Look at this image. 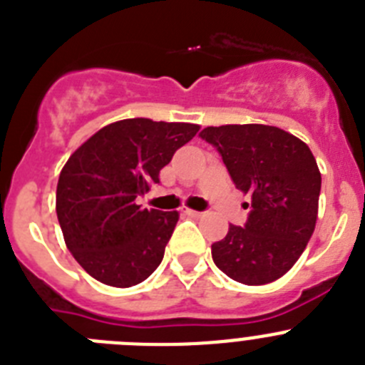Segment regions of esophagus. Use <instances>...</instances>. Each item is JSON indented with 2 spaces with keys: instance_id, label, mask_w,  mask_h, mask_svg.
Masks as SVG:
<instances>
[{
  "instance_id": "34e87169",
  "label": "esophagus",
  "mask_w": 365,
  "mask_h": 365,
  "mask_svg": "<svg viewBox=\"0 0 365 365\" xmlns=\"http://www.w3.org/2000/svg\"><path fill=\"white\" fill-rule=\"evenodd\" d=\"M185 214L186 215H192V217H201L202 212H197V210H190V208H185Z\"/></svg>"
}]
</instances>
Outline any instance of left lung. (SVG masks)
<instances>
[{
	"instance_id": "8db88e82",
	"label": "left lung",
	"mask_w": 365,
	"mask_h": 365,
	"mask_svg": "<svg viewBox=\"0 0 365 365\" xmlns=\"http://www.w3.org/2000/svg\"><path fill=\"white\" fill-rule=\"evenodd\" d=\"M199 137L219 151L235 188L250 195L247 222L230 225L212 245L214 263L245 285L276 282L291 270L314 232L322 188L314 155L274 125H210Z\"/></svg>"
}]
</instances>
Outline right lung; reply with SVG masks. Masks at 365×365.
<instances>
[{
    "label": "right lung",
    "mask_w": 365,
    "mask_h": 365,
    "mask_svg": "<svg viewBox=\"0 0 365 365\" xmlns=\"http://www.w3.org/2000/svg\"><path fill=\"white\" fill-rule=\"evenodd\" d=\"M197 124L125 118L96 131L69 157L56 188V214L69 252L100 283L131 287L150 278L179 221L137 199Z\"/></svg>",
    "instance_id": "right-lung-1"
}]
</instances>
